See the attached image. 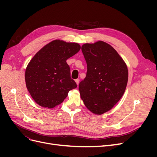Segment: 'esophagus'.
Here are the masks:
<instances>
[{
  "mask_svg": "<svg viewBox=\"0 0 157 157\" xmlns=\"http://www.w3.org/2000/svg\"><path fill=\"white\" fill-rule=\"evenodd\" d=\"M75 82L77 83V85H78V84H79V79H76L75 80Z\"/></svg>",
  "mask_w": 157,
  "mask_h": 157,
  "instance_id": "esophagus-1",
  "label": "esophagus"
}]
</instances>
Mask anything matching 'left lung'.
<instances>
[{"label":"left lung","instance_id":"left-lung-1","mask_svg":"<svg viewBox=\"0 0 157 157\" xmlns=\"http://www.w3.org/2000/svg\"><path fill=\"white\" fill-rule=\"evenodd\" d=\"M87 63L86 78L80 82V97L89 110L101 115L120 100L126 88V64L113 47L103 41L82 46Z\"/></svg>","mask_w":157,"mask_h":157}]
</instances>
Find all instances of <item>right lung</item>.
<instances>
[{
    "label": "right lung",
    "mask_w": 157,
    "mask_h": 157,
    "mask_svg": "<svg viewBox=\"0 0 157 157\" xmlns=\"http://www.w3.org/2000/svg\"><path fill=\"white\" fill-rule=\"evenodd\" d=\"M80 46L76 42L55 40L45 45L31 59L25 70L26 86L35 101L41 107L53 108L77 88L71 78L66 60L76 54Z\"/></svg>",
    "instance_id": "add662e5"
}]
</instances>
